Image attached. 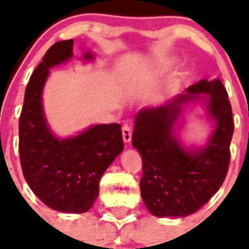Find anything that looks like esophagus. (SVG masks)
Listing matches in <instances>:
<instances>
[{"label": "esophagus", "mask_w": 249, "mask_h": 249, "mask_svg": "<svg viewBox=\"0 0 249 249\" xmlns=\"http://www.w3.org/2000/svg\"><path fill=\"white\" fill-rule=\"evenodd\" d=\"M123 140H124L125 143H129L132 141V129L129 125L123 126Z\"/></svg>", "instance_id": "34e87169"}]
</instances>
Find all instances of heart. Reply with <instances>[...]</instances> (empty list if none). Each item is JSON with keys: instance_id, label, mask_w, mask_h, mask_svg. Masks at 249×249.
Here are the masks:
<instances>
[{"instance_id": "obj_1", "label": "heart", "mask_w": 249, "mask_h": 249, "mask_svg": "<svg viewBox=\"0 0 249 249\" xmlns=\"http://www.w3.org/2000/svg\"><path fill=\"white\" fill-rule=\"evenodd\" d=\"M177 64V59H165L163 62V67L164 68H170Z\"/></svg>"}]
</instances>
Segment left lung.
<instances>
[{"instance_id": "1", "label": "left lung", "mask_w": 249, "mask_h": 249, "mask_svg": "<svg viewBox=\"0 0 249 249\" xmlns=\"http://www.w3.org/2000/svg\"><path fill=\"white\" fill-rule=\"evenodd\" d=\"M196 104L206 109L213 129L204 145L187 146L179 119ZM232 133L231 105L220 79H203L161 105L140 109L132 144L143 163L141 196L148 212L181 218L207 204L228 174Z\"/></svg>"}]
</instances>
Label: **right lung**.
<instances>
[{
	"instance_id": "right-lung-1",
	"label": "right lung",
	"mask_w": 249,
	"mask_h": 249,
	"mask_svg": "<svg viewBox=\"0 0 249 249\" xmlns=\"http://www.w3.org/2000/svg\"><path fill=\"white\" fill-rule=\"evenodd\" d=\"M73 40L49 49L33 71L19 119V154L23 174L35 195L49 208L62 213H84L99 195V181L124 150L121 125L95 124L76 136L60 138L48 123L42 103L50 68L73 56ZM91 62L94 54L84 53Z\"/></svg>"
}]
</instances>
